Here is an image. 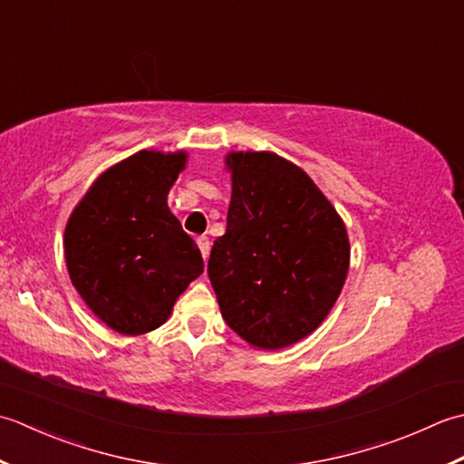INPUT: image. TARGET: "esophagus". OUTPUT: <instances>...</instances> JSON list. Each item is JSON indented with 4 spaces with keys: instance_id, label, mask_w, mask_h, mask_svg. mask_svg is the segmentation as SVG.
<instances>
[{
    "instance_id": "esophagus-1",
    "label": "esophagus",
    "mask_w": 464,
    "mask_h": 464,
    "mask_svg": "<svg viewBox=\"0 0 464 464\" xmlns=\"http://www.w3.org/2000/svg\"><path fill=\"white\" fill-rule=\"evenodd\" d=\"M196 242H198V248L202 252V258L206 260L208 254H210V238H208V236H198Z\"/></svg>"
}]
</instances>
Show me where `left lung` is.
<instances>
[{
	"label": "left lung",
	"mask_w": 464,
	"mask_h": 464,
	"mask_svg": "<svg viewBox=\"0 0 464 464\" xmlns=\"http://www.w3.org/2000/svg\"><path fill=\"white\" fill-rule=\"evenodd\" d=\"M226 234L208 276L236 334L260 351L320 326L344 286L351 242L334 206L296 164L272 152H232Z\"/></svg>",
	"instance_id": "obj_1"
}]
</instances>
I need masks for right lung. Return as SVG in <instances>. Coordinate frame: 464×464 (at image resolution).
<instances>
[{
  "instance_id": "1",
  "label": "right lung",
  "mask_w": 464,
  "mask_h": 464,
  "mask_svg": "<svg viewBox=\"0 0 464 464\" xmlns=\"http://www.w3.org/2000/svg\"><path fill=\"white\" fill-rule=\"evenodd\" d=\"M186 158L141 150L121 160L92 184L65 224L72 285L120 334L162 326L178 296L204 272L196 242L168 208Z\"/></svg>"
}]
</instances>
